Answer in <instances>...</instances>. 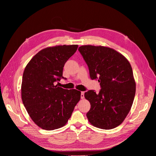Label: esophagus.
Returning <instances> with one entry per match:
<instances>
[{
    "label": "esophagus",
    "instance_id": "34e87169",
    "mask_svg": "<svg viewBox=\"0 0 156 156\" xmlns=\"http://www.w3.org/2000/svg\"><path fill=\"white\" fill-rule=\"evenodd\" d=\"M84 94H85V92H81V99H83L85 98Z\"/></svg>",
    "mask_w": 156,
    "mask_h": 156
}]
</instances>
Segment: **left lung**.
Wrapping results in <instances>:
<instances>
[{
	"label": "left lung",
	"instance_id": "left-lung-1",
	"mask_svg": "<svg viewBox=\"0 0 156 156\" xmlns=\"http://www.w3.org/2000/svg\"><path fill=\"white\" fill-rule=\"evenodd\" d=\"M78 51L88 66L90 78L98 80L101 88L99 93L93 90L85 93L90 103L87 117L97 128H116L124 121L133 102L136 84L132 66L111 48L83 45Z\"/></svg>",
	"mask_w": 156,
	"mask_h": 156
}]
</instances>
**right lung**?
<instances>
[{
	"label": "right lung",
	"mask_w": 156,
	"mask_h": 156,
	"mask_svg": "<svg viewBox=\"0 0 156 156\" xmlns=\"http://www.w3.org/2000/svg\"><path fill=\"white\" fill-rule=\"evenodd\" d=\"M78 45L47 47L38 52L24 69L21 98L35 123L46 130L64 126L81 97V92L55 85L62 76L63 67Z\"/></svg>",
	"instance_id": "1"
}]
</instances>
